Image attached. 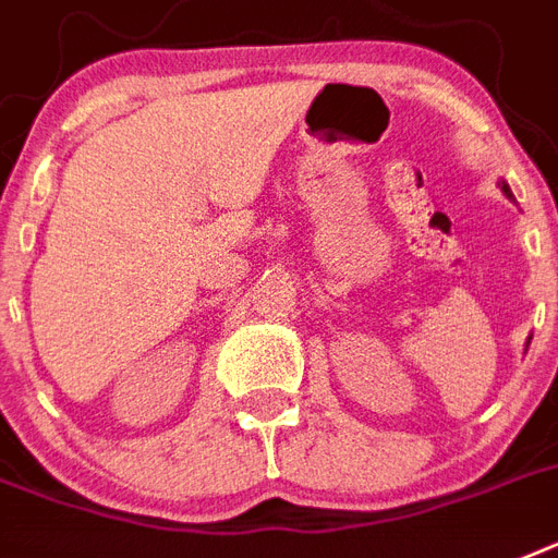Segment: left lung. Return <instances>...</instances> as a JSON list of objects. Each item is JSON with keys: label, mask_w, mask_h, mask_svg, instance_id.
Wrapping results in <instances>:
<instances>
[{"label": "left lung", "mask_w": 558, "mask_h": 558, "mask_svg": "<svg viewBox=\"0 0 558 558\" xmlns=\"http://www.w3.org/2000/svg\"><path fill=\"white\" fill-rule=\"evenodd\" d=\"M501 191L508 193V196H513V193H510V187H508V185H505V182H501Z\"/></svg>", "instance_id": "left-lung-1"}]
</instances>
